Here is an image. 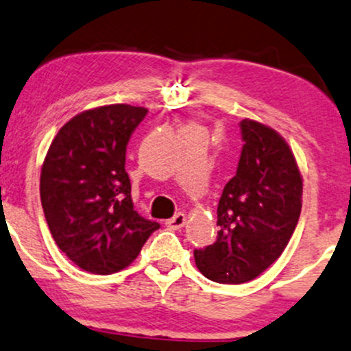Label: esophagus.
Listing matches in <instances>:
<instances>
[{
  "instance_id": "34e87169",
  "label": "esophagus",
  "mask_w": 351,
  "mask_h": 351,
  "mask_svg": "<svg viewBox=\"0 0 351 351\" xmlns=\"http://www.w3.org/2000/svg\"><path fill=\"white\" fill-rule=\"evenodd\" d=\"M185 221H187V217H185L184 213L179 212V213H176V215L172 217V218H169V220L166 221V225L171 230H179V228H182V226L185 225Z\"/></svg>"
}]
</instances>
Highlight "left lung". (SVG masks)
Masks as SVG:
<instances>
[{
    "label": "left lung",
    "mask_w": 351,
    "mask_h": 351,
    "mask_svg": "<svg viewBox=\"0 0 351 351\" xmlns=\"http://www.w3.org/2000/svg\"><path fill=\"white\" fill-rule=\"evenodd\" d=\"M237 174L218 202L213 245L193 251L210 281H253L282 254L302 208V177L291 147L269 126L243 119Z\"/></svg>",
    "instance_id": "8db88e82"
}]
</instances>
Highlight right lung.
Returning <instances> with one entry per match:
<instances>
[{
    "instance_id": "obj_1",
    "label": "right lung",
    "mask_w": 351,
    "mask_h": 351,
    "mask_svg": "<svg viewBox=\"0 0 351 351\" xmlns=\"http://www.w3.org/2000/svg\"><path fill=\"white\" fill-rule=\"evenodd\" d=\"M147 110L106 105L60 128L40 171V202L53 241L93 274H113L138 258L159 228L134 210L126 146Z\"/></svg>"
}]
</instances>
